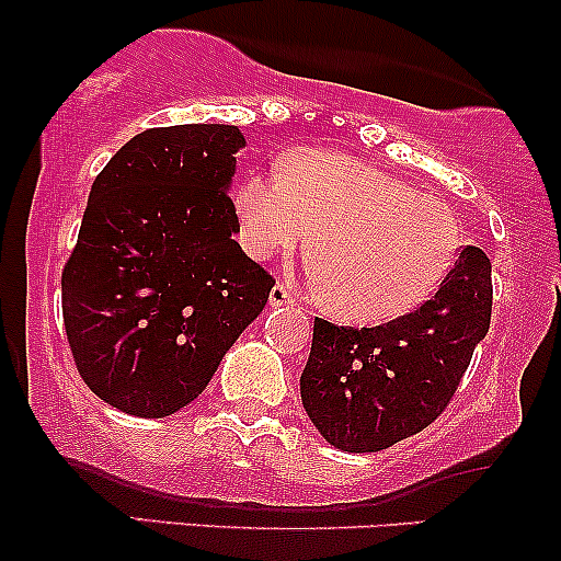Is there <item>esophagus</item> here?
Returning <instances> with one entry per match:
<instances>
[{"label": "esophagus", "instance_id": "obj_1", "mask_svg": "<svg viewBox=\"0 0 561 561\" xmlns=\"http://www.w3.org/2000/svg\"><path fill=\"white\" fill-rule=\"evenodd\" d=\"M268 302H272V308H279V306H293V302H295L293 289H289V285H285V282H282V285H274V289H272V298H268Z\"/></svg>", "mask_w": 561, "mask_h": 561}]
</instances>
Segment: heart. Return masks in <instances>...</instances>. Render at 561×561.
Masks as SVG:
<instances>
[{"label":"heart","instance_id":"heart-1","mask_svg":"<svg viewBox=\"0 0 561 561\" xmlns=\"http://www.w3.org/2000/svg\"><path fill=\"white\" fill-rule=\"evenodd\" d=\"M234 214L259 261L293 253L311 231L306 259L321 300L358 324L414 311L459 250V221L443 199L330 150L289 152L279 173H248Z\"/></svg>","mask_w":561,"mask_h":561}]
</instances>
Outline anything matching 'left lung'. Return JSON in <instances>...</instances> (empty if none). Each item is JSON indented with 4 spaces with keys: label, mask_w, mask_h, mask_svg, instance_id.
<instances>
[{
    "label": "left lung",
    "mask_w": 561,
    "mask_h": 561,
    "mask_svg": "<svg viewBox=\"0 0 561 561\" xmlns=\"http://www.w3.org/2000/svg\"><path fill=\"white\" fill-rule=\"evenodd\" d=\"M491 311V261L465 244L437 293L416 311L362 330L317 319L300 375L306 414L327 443L351 454L422 433L454 401Z\"/></svg>",
    "instance_id": "8db88e82"
}]
</instances>
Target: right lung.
<instances>
[{"mask_svg":"<svg viewBox=\"0 0 561 561\" xmlns=\"http://www.w3.org/2000/svg\"><path fill=\"white\" fill-rule=\"evenodd\" d=\"M242 145L237 126L147 128L96 173L62 321L83 382L126 414L195 401L266 308L274 276L234 240L227 192Z\"/></svg>","mask_w":561,"mask_h":561,"instance_id":"add662e5","label":"right lung"}]
</instances>
